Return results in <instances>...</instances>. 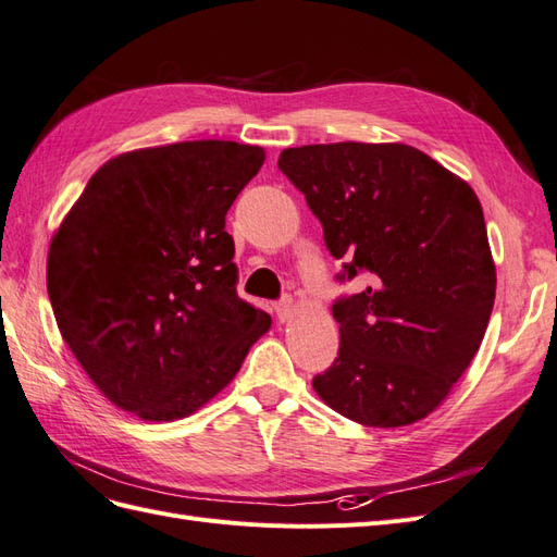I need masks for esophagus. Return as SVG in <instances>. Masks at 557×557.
<instances>
[{"label":"esophagus","mask_w":557,"mask_h":557,"mask_svg":"<svg viewBox=\"0 0 557 557\" xmlns=\"http://www.w3.org/2000/svg\"><path fill=\"white\" fill-rule=\"evenodd\" d=\"M275 314L280 322H292L294 314H296V304L292 298H284L280 304H275Z\"/></svg>","instance_id":"esophagus-1"}]
</instances>
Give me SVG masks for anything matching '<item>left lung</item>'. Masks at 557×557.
<instances>
[{
    "mask_svg": "<svg viewBox=\"0 0 557 557\" xmlns=\"http://www.w3.org/2000/svg\"><path fill=\"white\" fill-rule=\"evenodd\" d=\"M277 168L345 261L338 280L369 273L367 289L333 304L341 347L314 375V392L367 426L426 418L469 369L495 306V261L473 188L399 141L284 149Z\"/></svg>",
    "mask_w": 557,
    "mask_h": 557,
    "instance_id": "left-lung-1",
    "label": "left lung"
}]
</instances>
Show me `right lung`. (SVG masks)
Here are the masks:
<instances>
[{"mask_svg":"<svg viewBox=\"0 0 557 557\" xmlns=\"http://www.w3.org/2000/svg\"><path fill=\"white\" fill-rule=\"evenodd\" d=\"M265 151L177 141L107 161L62 219L46 284L62 338L107 399L149 422L196 412L270 329L237 296L226 212Z\"/></svg>","mask_w":557,"mask_h":557,"instance_id":"1","label":"right lung"}]
</instances>
